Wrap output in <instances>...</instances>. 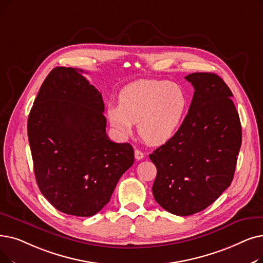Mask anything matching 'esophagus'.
I'll list each match as a JSON object with an SVG mask.
<instances>
[{
  "instance_id": "1",
  "label": "esophagus",
  "mask_w": 263,
  "mask_h": 263,
  "mask_svg": "<svg viewBox=\"0 0 263 263\" xmlns=\"http://www.w3.org/2000/svg\"><path fill=\"white\" fill-rule=\"evenodd\" d=\"M144 153H142L141 151H139V149H135V152H134V157H135V159L136 160H142L143 158H144Z\"/></svg>"
}]
</instances>
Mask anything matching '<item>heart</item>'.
<instances>
[{
    "mask_svg": "<svg viewBox=\"0 0 263 263\" xmlns=\"http://www.w3.org/2000/svg\"><path fill=\"white\" fill-rule=\"evenodd\" d=\"M188 107L185 90L160 79H139L122 88L118 105H107V118L121 138L138 123L141 138L151 145L168 142L178 131Z\"/></svg>",
    "mask_w": 263,
    "mask_h": 263,
    "instance_id": "1",
    "label": "heart"
}]
</instances>
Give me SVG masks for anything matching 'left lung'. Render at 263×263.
<instances>
[{
    "label": "left lung",
    "mask_w": 263,
    "mask_h": 263,
    "mask_svg": "<svg viewBox=\"0 0 263 263\" xmlns=\"http://www.w3.org/2000/svg\"><path fill=\"white\" fill-rule=\"evenodd\" d=\"M195 93L176 134L149 155L157 167L154 198L171 214L189 216L231 185L242 144L232 92L214 73L185 77Z\"/></svg>",
    "instance_id": "1"
}]
</instances>
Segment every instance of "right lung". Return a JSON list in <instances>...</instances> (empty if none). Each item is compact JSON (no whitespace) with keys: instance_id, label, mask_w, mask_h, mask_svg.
Wrapping results in <instances>:
<instances>
[{"instance_id":"obj_1","label":"right lung","mask_w":263,"mask_h":263,"mask_svg":"<svg viewBox=\"0 0 263 263\" xmlns=\"http://www.w3.org/2000/svg\"><path fill=\"white\" fill-rule=\"evenodd\" d=\"M83 72L51 70L29 114L28 138L43 196L64 214L89 217L109 202L134 151L107 138L103 99Z\"/></svg>"}]
</instances>
